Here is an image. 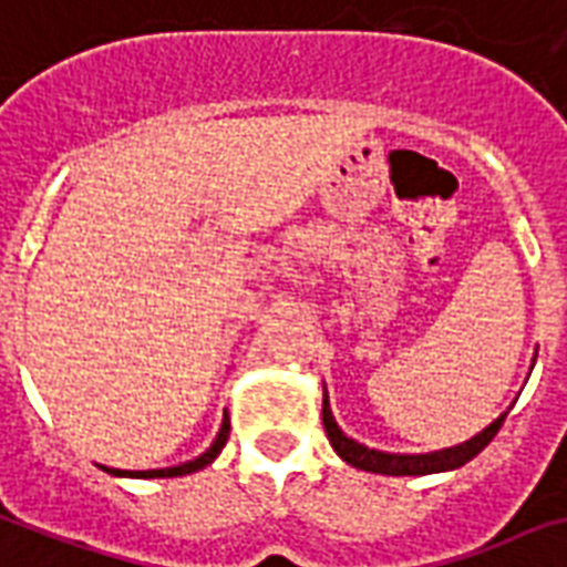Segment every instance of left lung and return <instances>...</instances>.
Segmentation results:
<instances>
[{
	"label": "left lung",
	"instance_id": "8db88e82",
	"mask_svg": "<svg viewBox=\"0 0 567 567\" xmlns=\"http://www.w3.org/2000/svg\"><path fill=\"white\" fill-rule=\"evenodd\" d=\"M506 412L501 419H495L483 433H477L474 439L463 442V445L445 447V451H433V454H386V451H374V447H365L354 439H348L339 424L333 421V412L328 404V392H324V401H321V424H324V433H328L330 445L337 451L348 465H354L360 471H371V474H389V477H421V474H436V471H454L460 465H465L468 460L483 451V447L497 436V430L504 427Z\"/></svg>",
	"mask_w": 567,
	"mask_h": 567
}]
</instances>
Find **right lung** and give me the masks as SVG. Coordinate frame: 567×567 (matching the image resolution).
Instances as JSON below:
<instances>
[{"instance_id":"obj_1","label":"right lung","mask_w":567,"mask_h":567,"mask_svg":"<svg viewBox=\"0 0 567 567\" xmlns=\"http://www.w3.org/2000/svg\"><path fill=\"white\" fill-rule=\"evenodd\" d=\"M228 433H230V419L221 421L219 427V436L213 439V445L207 447L205 454L196 456V460H189V463H181L175 468H155V471H120V468H104L111 471L113 477H184V474H193V471H202L205 465H210L216 456L221 454V447L228 442Z\"/></svg>"}]
</instances>
